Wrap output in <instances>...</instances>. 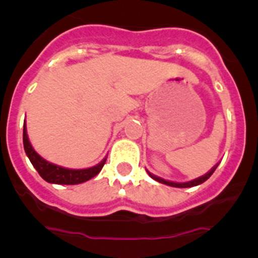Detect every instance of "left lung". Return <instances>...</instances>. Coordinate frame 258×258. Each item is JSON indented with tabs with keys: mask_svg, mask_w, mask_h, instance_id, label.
<instances>
[{
	"mask_svg": "<svg viewBox=\"0 0 258 258\" xmlns=\"http://www.w3.org/2000/svg\"><path fill=\"white\" fill-rule=\"evenodd\" d=\"M216 168H217V166H214L213 169H211L208 173H207V174L202 175V177H199V178L192 179V181H190V182H184V183H175V182L165 181V179L159 178V177H156V175L151 174V173H150V172H147V173H149L150 177H151V178H154L155 181H157V182H160V183L168 184V186H172V187H181V188H184V187H192V186H198V184L203 183V182H206L207 179H208L209 177H211V175L213 174V172H214V170H216Z\"/></svg>",
	"mask_w": 258,
	"mask_h": 258,
	"instance_id": "8db88e82",
	"label": "left lung"
}]
</instances>
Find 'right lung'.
<instances>
[{"mask_svg": "<svg viewBox=\"0 0 258 258\" xmlns=\"http://www.w3.org/2000/svg\"><path fill=\"white\" fill-rule=\"evenodd\" d=\"M23 145H24V151H26L27 156L31 160L32 165L35 166L38 174L42 177L49 183H56V184H77L83 183V182L92 179L93 177L101 172L103 168L106 159L102 160L98 165L93 166V168H88V169H67V168H61V166L54 165V164L49 163L45 159L40 156L37 152L33 150L31 146L27 136L26 124L23 127Z\"/></svg>", "mask_w": 258, "mask_h": 258, "instance_id": "add662e5", "label": "right lung"}]
</instances>
